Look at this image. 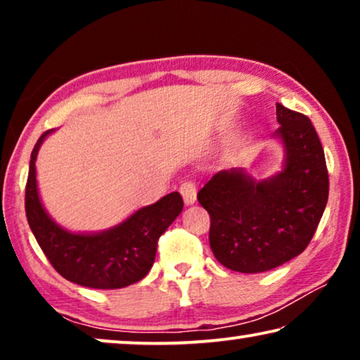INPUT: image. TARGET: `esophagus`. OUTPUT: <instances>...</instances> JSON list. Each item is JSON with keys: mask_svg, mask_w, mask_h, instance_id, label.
I'll return each instance as SVG.
<instances>
[{"mask_svg": "<svg viewBox=\"0 0 360 360\" xmlns=\"http://www.w3.org/2000/svg\"><path fill=\"white\" fill-rule=\"evenodd\" d=\"M180 193L184 196V201L186 206L193 205L196 201V186L193 181H184L180 186Z\"/></svg>", "mask_w": 360, "mask_h": 360, "instance_id": "obj_1", "label": "esophagus"}]
</instances>
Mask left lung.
I'll use <instances>...</instances> for the list:
<instances>
[{
	"instance_id": "obj_1",
	"label": "left lung",
	"mask_w": 360,
	"mask_h": 360,
	"mask_svg": "<svg viewBox=\"0 0 360 360\" xmlns=\"http://www.w3.org/2000/svg\"><path fill=\"white\" fill-rule=\"evenodd\" d=\"M283 167L265 180L221 170L198 191L210 213V245L226 269L267 272L307 249L329 195L326 159L308 116L277 103Z\"/></svg>"
}]
</instances>
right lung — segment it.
<instances>
[{"instance_id":"obj_1","label":"right lung","mask_w":360,"mask_h":360,"mask_svg":"<svg viewBox=\"0 0 360 360\" xmlns=\"http://www.w3.org/2000/svg\"><path fill=\"white\" fill-rule=\"evenodd\" d=\"M53 129L34 146L26 185V216L34 238L52 267L82 287L112 290L129 287L149 274L157 240L184 210L179 191L137 210L129 218L100 233H72L57 224L41 203L36 180L39 149Z\"/></svg>"}]
</instances>
